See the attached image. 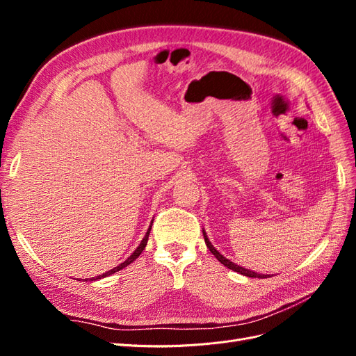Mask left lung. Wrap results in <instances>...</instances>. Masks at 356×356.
Segmentation results:
<instances>
[{
    "mask_svg": "<svg viewBox=\"0 0 356 356\" xmlns=\"http://www.w3.org/2000/svg\"><path fill=\"white\" fill-rule=\"evenodd\" d=\"M202 232H203L204 243H207V246L209 248V251H211V252L215 255V258H217V260H218L221 264H224L225 267L230 268V270H233V272H238V273H241V275H243V276H248V277H267V276H268V275L255 273V272L250 270V268H245V267H242V266H239V264H236V263L230 261L229 258H225L224 255H221V254L217 251V248H215V246H213V245L209 242L208 236H207V232H204V230H202Z\"/></svg>",
    "mask_w": 356,
    "mask_h": 356,
    "instance_id": "left-lung-1",
    "label": "left lung"
}]
</instances>
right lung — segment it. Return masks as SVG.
I'll return each mask as SVG.
<instances>
[{
  "label": "right lung",
  "mask_w": 356,
  "mask_h": 356,
  "mask_svg": "<svg viewBox=\"0 0 356 356\" xmlns=\"http://www.w3.org/2000/svg\"><path fill=\"white\" fill-rule=\"evenodd\" d=\"M152 225H153V221H152V224H149V227H148V230H147L145 236H144V238H143L141 243H139V246H138L136 250L132 252V255H131V257H127L123 263H120V264H118L117 267L111 268V270L105 272V273H102V275H99V276H96V277H92V279H86V281H98V279H102V277L110 276V275H113V273H115V272H118V270H122V268L127 267V266L131 264V263H134V261L136 260V258H138L139 255H141V252L144 251V248H145V245H147V242H148V236H149V232H152Z\"/></svg>",
  "instance_id": "right-lung-1"
}]
</instances>
